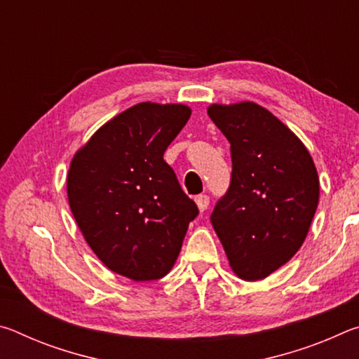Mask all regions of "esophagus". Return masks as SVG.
<instances>
[{
	"instance_id": "34e87169",
	"label": "esophagus",
	"mask_w": 359,
	"mask_h": 359,
	"mask_svg": "<svg viewBox=\"0 0 359 359\" xmlns=\"http://www.w3.org/2000/svg\"><path fill=\"white\" fill-rule=\"evenodd\" d=\"M194 203H196V205H198V209H199V210L204 212L205 209L209 208L210 199H209L208 194H198V196L194 198Z\"/></svg>"
}]
</instances>
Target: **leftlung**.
<instances>
[{
    "instance_id": "8db88e82",
    "label": "left lung",
    "mask_w": 359,
    "mask_h": 359,
    "mask_svg": "<svg viewBox=\"0 0 359 359\" xmlns=\"http://www.w3.org/2000/svg\"><path fill=\"white\" fill-rule=\"evenodd\" d=\"M208 114L229 141L233 160L212 226L234 274L257 282L304 244L320 198L317 168L301 139L257 102L210 104Z\"/></svg>"
}]
</instances>
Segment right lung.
<instances>
[{
    "mask_svg": "<svg viewBox=\"0 0 359 359\" xmlns=\"http://www.w3.org/2000/svg\"><path fill=\"white\" fill-rule=\"evenodd\" d=\"M190 115L185 104L139 102L71 160L66 190L77 226L104 266L131 280L165 277L198 215L163 160Z\"/></svg>",
    "mask_w": 359,
    "mask_h": 359,
    "instance_id": "right-lung-1",
    "label": "right lung"
}]
</instances>
